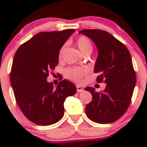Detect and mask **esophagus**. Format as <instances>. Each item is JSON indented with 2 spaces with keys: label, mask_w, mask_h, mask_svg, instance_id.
<instances>
[{
  "label": "esophagus",
  "mask_w": 147,
  "mask_h": 147,
  "mask_svg": "<svg viewBox=\"0 0 147 147\" xmlns=\"http://www.w3.org/2000/svg\"><path fill=\"white\" fill-rule=\"evenodd\" d=\"M83 90H84V89H83V88L82 86H80V85H77V86H76V91H77L78 93L82 92Z\"/></svg>",
  "instance_id": "esophagus-1"
}]
</instances>
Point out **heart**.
I'll return each mask as SVG.
<instances>
[{
  "label": "heart",
  "instance_id": "b5f03b06",
  "mask_svg": "<svg viewBox=\"0 0 147 147\" xmlns=\"http://www.w3.org/2000/svg\"><path fill=\"white\" fill-rule=\"evenodd\" d=\"M77 46L83 54H90L93 51V45L91 43V41L89 38L85 36H82L77 39L76 41ZM65 49V45H63L61 47L59 50V56L61 57ZM88 74V69L86 67H69L65 71V77L68 80H71L72 81L80 82L82 80L83 76Z\"/></svg>",
  "mask_w": 147,
  "mask_h": 147
}]
</instances>
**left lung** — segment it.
<instances>
[{"label": "left lung", "instance_id": "left-lung-1", "mask_svg": "<svg viewBox=\"0 0 147 147\" xmlns=\"http://www.w3.org/2000/svg\"><path fill=\"white\" fill-rule=\"evenodd\" d=\"M79 33L91 39L98 49L94 73L99 74L97 82L104 81L106 88L101 93L88 87L92 101L86 105L87 116L99 124H110L120 119L129 107L136 83L131 55L124 44L108 32L84 29Z\"/></svg>", "mask_w": 147, "mask_h": 147}]
</instances>
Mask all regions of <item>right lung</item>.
I'll return each instance as SVG.
<instances>
[{
    "mask_svg": "<svg viewBox=\"0 0 147 147\" xmlns=\"http://www.w3.org/2000/svg\"><path fill=\"white\" fill-rule=\"evenodd\" d=\"M74 29L40 32L18 48L13 59L10 82L15 100L29 121L38 125L55 124L64 115L65 98L74 95L76 88L64 80L54 88L48 82L59 53Z\"/></svg>",
    "mask_w": 147,
    "mask_h": 147,
    "instance_id": "obj_1",
    "label": "right lung"
}]
</instances>
